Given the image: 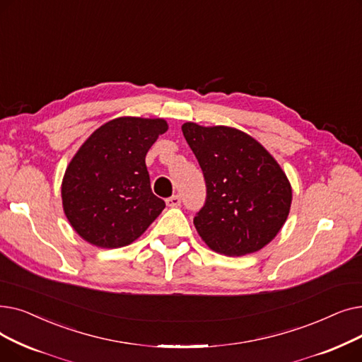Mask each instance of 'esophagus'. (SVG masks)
I'll return each instance as SVG.
<instances>
[{
    "mask_svg": "<svg viewBox=\"0 0 362 362\" xmlns=\"http://www.w3.org/2000/svg\"><path fill=\"white\" fill-rule=\"evenodd\" d=\"M166 204L169 206V208H177V206L181 204V199H180V196H170L166 199Z\"/></svg>",
    "mask_w": 362,
    "mask_h": 362,
    "instance_id": "34e87169",
    "label": "esophagus"
}]
</instances>
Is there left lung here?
<instances>
[{
    "label": "left lung",
    "mask_w": 362,
    "mask_h": 362,
    "mask_svg": "<svg viewBox=\"0 0 362 362\" xmlns=\"http://www.w3.org/2000/svg\"><path fill=\"white\" fill-rule=\"evenodd\" d=\"M181 129L206 181V202L193 221L203 242L227 256L265 247L290 212L291 185L281 166L240 129L194 122Z\"/></svg>",
    "instance_id": "8db88e82"
}]
</instances>
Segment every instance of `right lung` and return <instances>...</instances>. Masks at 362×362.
<instances>
[{
	"label": "right lung",
	"mask_w": 362,
	"mask_h": 362,
	"mask_svg": "<svg viewBox=\"0 0 362 362\" xmlns=\"http://www.w3.org/2000/svg\"><path fill=\"white\" fill-rule=\"evenodd\" d=\"M166 131L165 119L122 116L79 147L64 172L62 202L85 242L103 249L128 246L165 209L151 192L146 154Z\"/></svg>",
	"instance_id": "add662e5"
}]
</instances>
